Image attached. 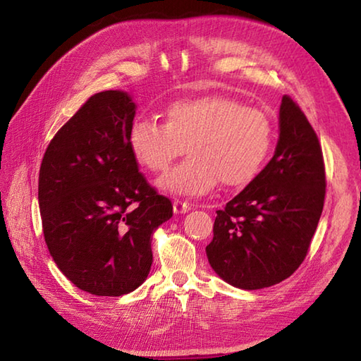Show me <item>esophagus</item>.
<instances>
[{
	"label": "esophagus",
	"instance_id": "obj_1",
	"mask_svg": "<svg viewBox=\"0 0 361 361\" xmlns=\"http://www.w3.org/2000/svg\"><path fill=\"white\" fill-rule=\"evenodd\" d=\"M190 211V206L186 202H181V200H175L173 202V212L175 214H186Z\"/></svg>",
	"mask_w": 361,
	"mask_h": 361
}]
</instances>
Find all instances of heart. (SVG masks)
<instances>
[{"instance_id": "obj_1", "label": "heart", "mask_w": 361, "mask_h": 361, "mask_svg": "<svg viewBox=\"0 0 361 361\" xmlns=\"http://www.w3.org/2000/svg\"><path fill=\"white\" fill-rule=\"evenodd\" d=\"M270 116L233 97L211 94L180 99L167 106L164 122L142 118L130 126L128 145L144 171L164 172L186 145L189 158L158 180L167 194L203 195L220 181L245 186L270 155Z\"/></svg>"}]
</instances>
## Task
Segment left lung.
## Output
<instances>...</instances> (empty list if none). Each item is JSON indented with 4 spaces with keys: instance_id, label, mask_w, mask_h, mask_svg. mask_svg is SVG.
Segmentation results:
<instances>
[{
    "instance_id": "1",
    "label": "left lung",
    "mask_w": 361,
    "mask_h": 361,
    "mask_svg": "<svg viewBox=\"0 0 361 361\" xmlns=\"http://www.w3.org/2000/svg\"><path fill=\"white\" fill-rule=\"evenodd\" d=\"M326 197L323 150L315 130L288 96L279 110L274 155L239 195L217 211L209 265L243 290L271 287L307 256Z\"/></svg>"
}]
</instances>
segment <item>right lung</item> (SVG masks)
Segmentation results:
<instances>
[{
  "mask_svg": "<svg viewBox=\"0 0 361 361\" xmlns=\"http://www.w3.org/2000/svg\"><path fill=\"white\" fill-rule=\"evenodd\" d=\"M136 105L124 91L91 96L52 137L38 175L44 242L68 279L96 296L137 288L152 234L172 217L128 145Z\"/></svg>",
  "mask_w": 361,
  "mask_h": 361,
  "instance_id": "right-lung-1",
  "label": "right lung"
}]
</instances>
